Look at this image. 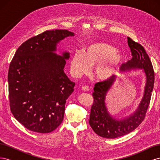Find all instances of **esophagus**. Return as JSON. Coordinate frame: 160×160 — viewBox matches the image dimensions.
<instances>
[{"label": "esophagus", "instance_id": "esophagus-1", "mask_svg": "<svg viewBox=\"0 0 160 160\" xmlns=\"http://www.w3.org/2000/svg\"><path fill=\"white\" fill-rule=\"evenodd\" d=\"M82 90L85 91V92H88L89 91V88L88 86H83V87H82Z\"/></svg>", "mask_w": 160, "mask_h": 160}]
</instances>
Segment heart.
Here are the masks:
<instances>
[{
	"instance_id": "heart-1",
	"label": "heart",
	"mask_w": 160,
	"mask_h": 160,
	"mask_svg": "<svg viewBox=\"0 0 160 160\" xmlns=\"http://www.w3.org/2000/svg\"><path fill=\"white\" fill-rule=\"evenodd\" d=\"M123 55L108 43H91L82 51H77L72 56L70 69L72 75L80 77L88 73L94 67V75L101 81L110 79L123 61Z\"/></svg>"
}]
</instances>
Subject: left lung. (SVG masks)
I'll return each instance as SVG.
<instances>
[{"mask_svg":"<svg viewBox=\"0 0 160 160\" xmlns=\"http://www.w3.org/2000/svg\"><path fill=\"white\" fill-rule=\"evenodd\" d=\"M128 46L132 52V59L122 64L120 69L123 71L142 69L146 75V84L143 98L133 113L125 118L118 119L110 114L106 105V97L114 85L117 77L96 83L91 106L89 124L94 132L101 137L108 139L117 138L126 135L136 129L144 119L151 99L154 85V71L152 62L143 46L128 37Z\"/></svg>","mask_w":160,"mask_h":160,"instance_id":"1","label":"left lung"}]
</instances>
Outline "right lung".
Instances as JSON below:
<instances>
[{
  "instance_id": "add662e5",
  "label": "right lung",
  "mask_w": 160,
  "mask_h": 160,
  "mask_svg": "<svg viewBox=\"0 0 160 160\" xmlns=\"http://www.w3.org/2000/svg\"><path fill=\"white\" fill-rule=\"evenodd\" d=\"M67 30L47 31L18 48L8 72L11 111L32 132H52L63 120L66 100L75 83L64 72L69 52L57 55V44L74 36Z\"/></svg>"
}]
</instances>
